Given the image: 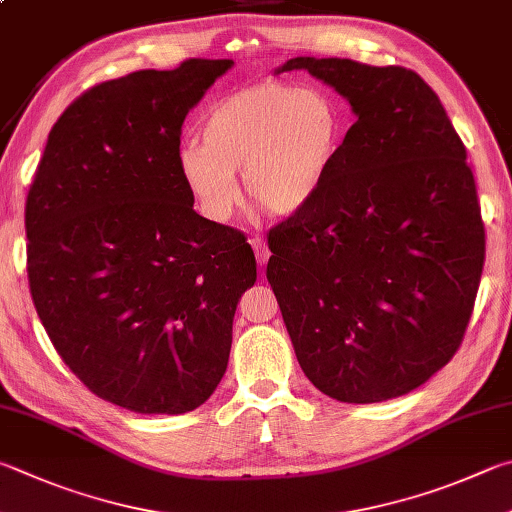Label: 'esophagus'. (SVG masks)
I'll use <instances>...</instances> for the list:
<instances>
[{
  "instance_id": "obj_1",
  "label": "esophagus",
  "mask_w": 512,
  "mask_h": 512,
  "mask_svg": "<svg viewBox=\"0 0 512 512\" xmlns=\"http://www.w3.org/2000/svg\"><path fill=\"white\" fill-rule=\"evenodd\" d=\"M250 246L255 250V257H257V264L264 266L268 262V257H271V250H268V244L264 237H253L250 239Z\"/></svg>"
}]
</instances>
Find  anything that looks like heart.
I'll return each mask as SVG.
<instances>
[{"instance_id":"1","label":"heart","mask_w":512,"mask_h":512,"mask_svg":"<svg viewBox=\"0 0 512 512\" xmlns=\"http://www.w3.org/2000/svg\"><path fill=\"white\" fill-rule=\"evenodd\" d=\"M342 143V114L329 94L284 82L250 85L212 102L201 143L176 152V172L215 224H226L241 190L271 217H295L318 199Z\"/></svg>"}]
</instances>
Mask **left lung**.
Wrapping results in <instances>:
<instances>
[{
	"instance_id": "left-lung-1",
	"label": "left lung",
	"mask_w": 512,
	"mask_h": 512,
	"mask_svg": "<svg viewBox=\"0 0 512 512\" xmlns=\"http://www.w3.org/2000/svg\"><path fill=\"white\" fill-rule=\"evenodd\" d=\"M345 98L349 127L309 208L268 232V284L297 362L340 403L410 394L459 349L486 237L466 147L418 73L291 58Z\"/></svg>"
}]
</instances>
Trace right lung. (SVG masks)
<instances>
[{"mask_svg":"<svg viewBox=\"0 0 512 512\" xmlns=\"http://www.w3.org/2000/svg\"><path fill=\"white\" fill-rule=\"evenodd\" d=\"M232 60L102 82L53 125L26 199L29 284L69 369L136 414L197 410L226 374L257 264L241 232L194 212L181 125Z\"/></svg>","mask_w":512,"mask_h":512,"instance_id":"1","label":"right lung"}]
</instances>
